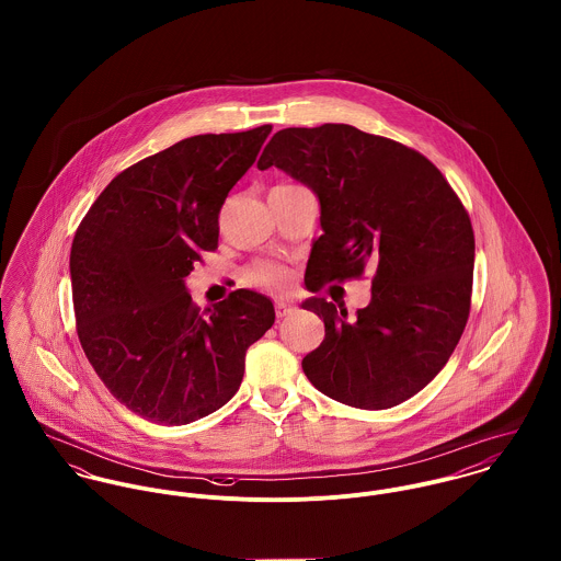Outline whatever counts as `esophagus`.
<instances>
[{
  "label": "esophagus",
  "instance_id": "esophagus-1",
  "mask_svg": "<svg viewBox=\"0 0 561 561\" xmlns=\"http://www.w3.org/2000/svg\"><path fill=\"white\" fill-rule=\"evenodd\" d=\"M296 311V307L291 305V302H287V300H276V316L278 318H287V316H291Z\"/></svg>",
  "mask_w": 561,
  "mask_h": 561
}]
</instances>
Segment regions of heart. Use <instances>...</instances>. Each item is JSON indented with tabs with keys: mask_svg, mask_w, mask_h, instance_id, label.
<instances>
[{
	"mask_svg": "<svg viewBox=\"0 0 561 561\" xmlns=\"http://www.w3.org/2000/svg\"><path fill=\"white\" fill-rule=\"evenodd\" d=\"M245 283L254 287H265L274 291H285L291 287L294 276L289 267L274 261H259L245 272Z\"/></svg>",
	"mask_w": 561,
	"mask_h": 561,
	"instance_id": "obj_1",
	"label": "heart"
}]
</instances>
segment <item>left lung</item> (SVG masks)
<instances>
[{
    "label": "left lung",
    "mask_w": 561,
    "mask_h": 561,
    "mask_svg": "<svg viewBox=\"0 0 561 561\" xmlns=\"http://www.w3.org/2000/svg\"><path fill=\"white\" fill-rule=\"evenodd\" d=\"M256 165L280 168L320 201L307 289L374 272L371 302L354 320L320 296L302 302L325 325L302 358L311 385L363 410L416 396L447 365L471 309L476 238L447 179L414 149L336 123L280 129Z\"/></svg>",
    "instance_id": "obj_1"
}]
</instances>
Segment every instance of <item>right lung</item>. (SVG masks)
Listing matches in <instances>:
<instances>
[{
  "instance_id": "obj_1",
  "label": "right lung",
  "mask_w": 561,
  "mask_h": 561,
  "mask_svg": "<svg viewBox=\"0 0 561 561\" xmlns=\"http://www.w3.org/2000/svg\"><path fill=\"white\" fill-rule=\"evenodd\" d=\"M272 125L185 138L110 181L71 245L81 347L131 412L185 425L240 389L245 350L274 323L263 294L238 289L201 311L185 276L218 248V214Z\"/></svg>"
}]
</instances>
